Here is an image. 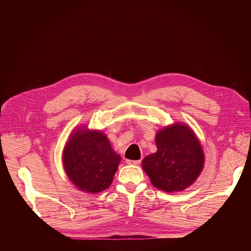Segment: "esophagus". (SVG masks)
Wrapping results in <instances>:
<instances>
[{"label": "esophagus", "instance_id": "esophagus-1", "mask_svg": "<svg viewBox=\"0 0 251 251\" xmlns=\"http://www.w3.org/2000/svg\"><path fill=\"white\" fill-rule=\"evenodd\" d=\"M141 160H126V163L128 164H133V165H139Z\"/></svg>", "mask_w": 251, "mask_h": 251}]
</instances>
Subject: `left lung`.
Returning a JSON list of instances; mask_svg holds the SVG:
<instances>
[{
    "label": "left lung",
    "mask_w": 251,
    "mask_h": 251,
    "mask_svg": "<svg viewBox=\"0 0 251 251\" xmlns=\"http://www.w3.org/2000/svg\"><path fill=\"white\" fill-rule=\"evenodd\" d=\"M157 151L142 160V168L151 184L164 192L183 191L199 176L204 154L195 133L176 124L156 135Z\"/></svg>",
    "instance_id": "8db88e82"
}]
</instances>
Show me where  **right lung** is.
<instances>
[{
  "label": "right lung",
  "instance_id": "add662e5",
  "mask_svg": "<svg viewBox=\"0 0 251 251\" xmlns=\"http://www.w3.org/2000/svg\"><path fill=\"white\" fill-rule=\"evenodd\" d=\"M120 156L100 132L77 130L68 141L63 162L67 176L80 191L100 193L113 181Z\"/></svg>",
  "mask_w": 251,
  "mask_h": 251
}]
</instances>
